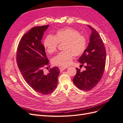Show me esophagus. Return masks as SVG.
Instances as JSON below:
<instances>
[{
    "instance_id": "1",
    "label": "esophagus",
    "mask_w": 123,
    "mask_h": 123,
    "mask_svg": "<svg viewBox=\"0 0 123 123\" xmlns=\"http://www.w3.org/2000/svg\"><path fill=\"white\" fill-rule=\"evenodd\" d=\"M67 68V67H59V69L60 70V71H63L65 69H66Z\"/></svg>"
}]
</instances>
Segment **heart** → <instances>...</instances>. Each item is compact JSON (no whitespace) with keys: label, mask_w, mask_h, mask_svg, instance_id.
<instances>
[{"label":"heart","mask_w":123,"mask_h":123,"mask_svg":"<svg viewBox=\"0 0 123 123\" xmlns=\"http://www.w3.org/2000/svg\"><path fill=\"white\" fill-rule=\"evenodd\" d=\"M62 43L64 51L53 58L52 62L56 66L67 67L72 62L74 56H79L84 52L87 40L76 30L66 28L57 31L54 35L49 34L46 36L43 45L47 52L52 54L56 51L58 43Z\"/></svg>","instance_id":"obj_1"}]
</instances>
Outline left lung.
<instances>
[{
    "label": "left lung",
    "mask_w": 123,
    "mask_h": 123,
    "mask_svg": "<svg viewBox=\"0 0 123 123\" xmlns=\"http://www.w3.org/2000/svg\"><path fill=\"white\" fill-rule=\"evenodd\" d=\"M90 42L79 62L86 68L81 71L76 68L77 72L73 79L76 86L80 90H90L97 85L103 76L105 68L106 51L102 38L98 33L91 26Z\"/></svg>",
    "instance_id": "left-lung-1"
}]
</instances>
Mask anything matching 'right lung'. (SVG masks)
I'll use <instances>...</instances> for the list:
<instances>
[{
    "label": "right lung",
    "mask_w": 123,
    "mask_h": 123,
    "mask_svg": "<svg viewBox=\"0 0 123 123\" xmlns=\"http://www.w3.org/2000/svg\"><path fill=\"white\" fill-rule=\"evenodd\" d=\"M48 27L32 28L22 37L16 52L17 66L24 80L33 90L43 94L54 91L60 73L57 67L50 68L48 74L43 73V69L50 67L42 43L43 33Z\"/></svg>",
    "instance_id": "obj_1"
}]
</instances>
